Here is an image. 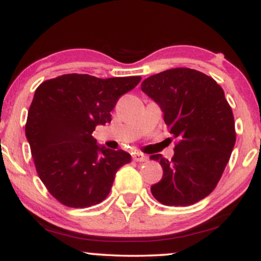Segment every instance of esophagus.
I'll use <instances>...</instances> for the list:
<instances>
[{"instance_id":"obj_1","label":"esophagus","mask_w":261,"mask_h":261,"mask_svg":"<svg viewBox=\"0 0 261 261\" xmlns=\"http://www.w3.org/2000/svg\"><path fill=\"white\" fill-rule=\"evenodd\" d=\"M133 160L136 162H146L147 161V157L142 153H134L133 154Z\"/></svg>"}]
</instances>
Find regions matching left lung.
Listing matches in <instances>:
<instances>
[{
    "mask_svg": "<svg viewBox=\"0 0 261 261\" xmlns=\"http://www.w3.org/2000/svg\"><path fill=\"white\" fill-rule=\"evenodd\" d=\"M141 89L160 106L178 140L170 161L151 155L163 168L161 181L151 187L152 195L167 206L193 205L216 188L234 147V119L223 89L191 68L153 74Z\"/></svg>",
    "mask_w": 261,
    "mask_h": 261,
    "instance_id": "1",
    "label": "left lung"
}]
</instances>
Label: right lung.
<instances>
[{
    "label": "right lung",
    "mask_w": 261,
    "mask_h": 261,
    "mask_svg": "<svg viewBox=\"0 0 261 261\" xmlns=\"http://www.w3.org/2000/svg\"><path fill=\"white\" fill-rule=\"evenodd\" d=\"M140 81V76L103 80L71 73L38 87L25 136L39 178L58 201L83 208L110 193L116 172L131 155L98 145L92 133L112 121L116 101Z\"/></svg>",
    "instance_id": "obj_1"
}]
</instances>
